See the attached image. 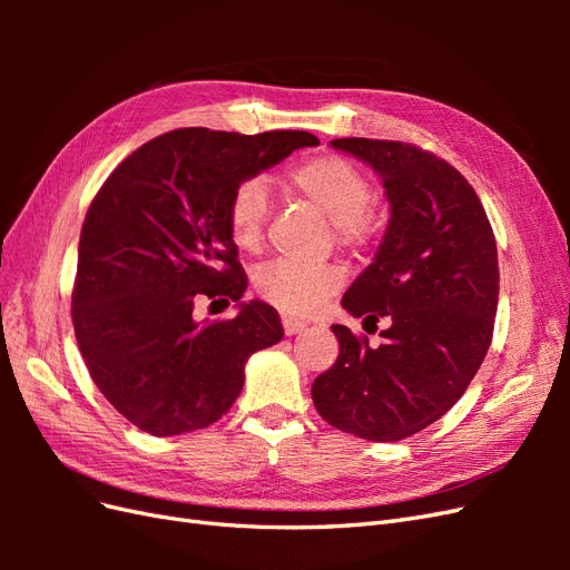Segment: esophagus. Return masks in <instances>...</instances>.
<instances>
[{
	"mask_svg": "<svg viewBox=\"0 0 570 570\" xmlns=\"http://www.w3.org/2000/svg\"><path fill=\"white\" fill-rule=\"evenodd\" d=\"M306 327V323H302V321H297V318H289V316H285L283 318V331H285V335L289 337V335H297V333H302Z\"/></svg>",
	"mask_w": 570,
	"mask_h": 570,
	"instance_id": "obj_1",
	"label": "esophagus"
}]
</instances>
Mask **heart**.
I'll return each mask as SVG.
<instances>
[{
	"mask_svg": "<svg viewBox=\"0 0 570 570\" xmlns=\"http://www.w3.org/2000/svg\"><path fill=\"white\" fill-rule=\"evenodd\" d=\"M287 187L333 220L335 237L347 247L366 245L373 226L368 212L375 202V187L364 170L337 154L299 161L287 170ZM271 212L266 185L258 178L237 183L228 199V235L239 252H256L264 243ZM344 271L335 264L304 266L295 262H271L254 273V289L289 316H308L318 304L342 287Z\"/></svg>",
	"mask_w": 570,
	"mask_h": 570,
	"instance_id": "obj_1",
	"label": "heart"
}]
</instances>
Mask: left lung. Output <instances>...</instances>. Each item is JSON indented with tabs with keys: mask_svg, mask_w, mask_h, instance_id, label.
Returning <instances> with one entry per match:
<instances>
[{
	"mask_svg": "<svg viewBox=\"0 0 570 570\" xmlns=\"http://www.w3.org/2000/svg\"><path fill=\"white\" fill-rule=\"evenodd\" d=\"M331 147L383 180L390 223L373 264L344 292L364 321L387 318L381 347L333 325L335 364L312 396L321 419L371 442L421 433L450 411L485 358L499 264L485 209L454 166L406 142L342 137Z\"/></svg>",
	"mask_w": 570,
	"mask_h": 570,
	"instance_id": "obj_1",
	"label": "left lung"
}]
</instances>
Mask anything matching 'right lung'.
<instances>
[{
  "instance_id": "1",
  "label": "right lung",
  "mask_w": 570,
  "mask_h": 570,
  "mask_svg": "<svg viewBox=\"0 0 570 570\" xmlns=\"http://www.w3.org/2000/svg\"><path fill=\"white\" fill-rule=\"evenodd\" d=\"M316 145L304 130H170L120 161L92 199L73 331L99 392L145 433L216 423L243 392L247 358L283 340L273 306L243 302L247 275L226 212L237 183ZM202 296L235 301L238 316L195 322Z\"/></svg>"
}]
</instances>
